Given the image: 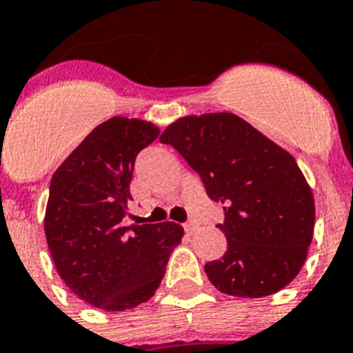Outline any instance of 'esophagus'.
Wrapping results in <instances>:
<instances>
[{
    "instance_id": "esophagus-1",
    "label": "esophagus",
    "mask_w": 353,
    "mask_h": 353,
    "mask_svg": "<svg viewBox=\"0 0 353 353\" xmlns=\"http://www.w3.org/2000/svg\"><path fill=\"white\" fill-rule=\"evenodd\" d=\"M183 228H185V232L188 233V235H192V233L197 230V224H195V222H185V224H183Z\"/></svg>"
}]
</instances>
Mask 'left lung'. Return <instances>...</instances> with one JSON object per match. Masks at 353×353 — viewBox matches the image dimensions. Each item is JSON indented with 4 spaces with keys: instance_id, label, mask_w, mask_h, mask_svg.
Here are the masks:
<instances>
[{
    "instance_id": "8db88e82",
    "label": "left lung",
    "mask_w": 353,
    "mask_h": 353,
    "mask_svg": "<svg viewBox=\"0 0 353 353\" xmlns=\"http://www.w3.org/2000/svg\"><path fill=\"white\" fill-rule=\"evenodd\" d=\"M224 204L228 250L204 265L219 291L262 298L291 283L314 233V197L291 154L233 112L176 120L159 136Z\"/></svg>"
}]
</instances>
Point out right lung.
I'll list each match as a JSON object with an SVG mask.
<instances>
[{"label":"right lung","instance_id":"add662e5","mask_svg":"<svg viewBox=\"0 0 353 353\" xmlns=\"http://www.w3.org/2000/svg\"><path fill=\"white\" fill-rule=\"evenodd\" d=\"M159 134L150 121L114 117L94 127L50 183L44 233L59 276L97 309L150 300L181 242L176 222L123 226L136 156Z\"/></svg>","mask_w":353,"mask_h":353}]
</instances>
